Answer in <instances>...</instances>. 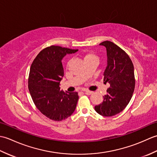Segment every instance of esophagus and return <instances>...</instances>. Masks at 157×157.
Listing matches in <instances>:
<instances>
[{
  "mask_svg": "<svg viewBox=\"0 0 157 157\" xmlns=\"http://www.w3.org/2000/svg\"><path fill=\"white\" fill-rule=\"evenodd\" d=\"M84 92L86 94H87V95H90L92 93V91H89V90H85V91H84Z\"/></svg>",
  "mask_w": 157,
  "mask_h": 157,
  "instance_id": "1",
  "label": "esophagus"
}]
</instances>
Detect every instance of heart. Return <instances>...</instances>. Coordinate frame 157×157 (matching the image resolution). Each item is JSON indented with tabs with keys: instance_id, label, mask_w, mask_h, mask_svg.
Segmentation results:
<instances>
[{
	"instance_id": "1",
	"label": "heart",
	"mask_w": 157,
	"mask_h": 157,
	"mask_svg": "<svg viewBox=\"0 0 157 157\" xmlns=\"http://www.w3.org/2000/svg\"><path fill=\"white\" fill-rule=\"evenodd\" d=\"M96 59V56L94 54H92V53H88V54L85 55L84 61L86 59Z\"/></svg>"
}]
</instances>
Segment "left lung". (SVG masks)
<instances>
[{"label":"left lung","mask_w":157,"mask_h":157,"mask_svg":"<svg viewBox=\"0 0 157 157\" xmlns=\"http://www.w3.org/2000/svg\"><path fill=\"white\" fill-rule=\"evenodd\" d=\"M100 45L106 49L107 65L104 71V81L110 87L103 102L95 106V111L104 117L118 114L131 100L135 88L134 68L127 53L111 41H104Z\"/></svg>","instance_id":"1"}]
</instances>
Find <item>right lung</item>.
I'll return each instance as SVG.
<instances>
[{
	"mask_svg": "<svg viewBox=\"0 0 157 157\" xmlns=\"http://www.w3.org/2000/svg\"><path fill=\"white\" fill-rule=\"evenodd\" d=\"M78 51L51 46L40 52L31 65L28 88L32 98L39 111L53 121L69 117L76 108L78 92L60 90L59 84L64 75L63 58Z\"/></svg>",
	"mask_w": 157,
	"mask_h": 157,
	"instance_id": "obj_1",
	"label": "right lung"
}]
</instances>
